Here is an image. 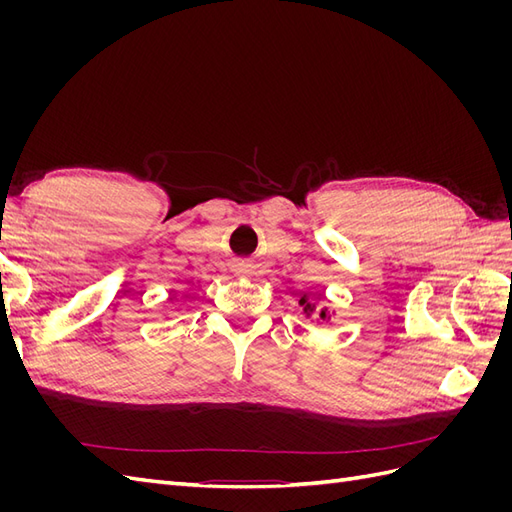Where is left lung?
Instances as JSON below:
<instances>
[{"label": "left lung", "instance_id": "8db88e82", "mask_svg": "<svg viewBox=\"0 0 512 512\" xmlns=\"http://www.w3.org/2000/svg\"><path fill=\"white\" fill-rule=\"evenodd\" d=\"M314 301H307V294H303L301 297V301H299V305L303 307V312L307 314V316H312L314 314V309H316V301L320 299V294H314ZM318 316H320V320H331V314H329V309L327 307H320L318 309Z\"/></svg>", "mask_w": 512, "mask_h": 512}]
</instances>
